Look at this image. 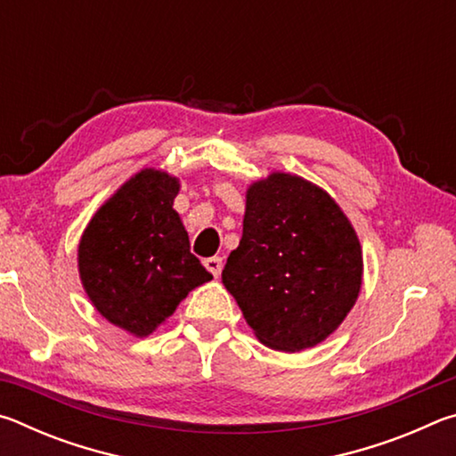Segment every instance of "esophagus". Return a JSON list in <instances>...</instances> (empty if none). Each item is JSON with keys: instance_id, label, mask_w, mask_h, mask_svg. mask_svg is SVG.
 Wrapping results in <instances>:
<instances>
[{"instance_id": "1", "label": "esophagus", "mask_w": 456, "mask_h": 456, "mask_svg": "<svg viewBox=\"0 0 456 456\" xmlns=\"http://www.w3.org/2000/svg\"><path fill=\"white\" fill-rule=\"evenodd\" d=\"M203 264H205V267L209 269V272H211L215 277H219V275H221V269H223V261H221V257H209V259H205Z\"/></svg>"}]
</instances>
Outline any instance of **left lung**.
<instances>
[{
    "instance_id": "1",
    "label": "left lung",
    "mask_w": 456,
    "mask_h": 456,
    "mask_svg": "<svg viewBox=\"0 0 456 456\" xmlns=\"http://www.w3.org/2000/svg\"><path fill=\"white\" fill-rule=\"evenodd\" d=\"M223 285L269 348H312L356 304L360 241L326 191L273 173L247 191L243 237L227 257Z\"/></svg>"
}]
</instances>
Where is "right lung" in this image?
<instances>
[{"mask_svg": "<svg viewBox=\"0 0 456 456\" xmlns=\"http://www.w3.org/2000/svg\"><path fill=\"white\" fill-rule=\"evenodd\" d=\"M179 181L144 168L92 217L78 247L80 277L108 322L149 336L211 273L191 253L173 209Z\"/></svg>", "mask_w": 456, "mask_h": 456, "instance_id": "right-lung-1", "label": "right lung"}]
</instances>
